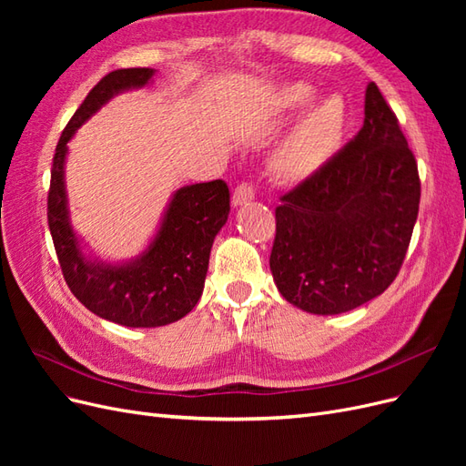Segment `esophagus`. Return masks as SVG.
Wrapping results in <instances>:
<instances>
[{
    "label": "esophagus",
    "instance_id": "34e87169",
    "mask_svg": "<svg viewBox=\"0 0 466 466\" xmlns=\"http://www.w3.org/2000/svg\"><path fill=\"white\" fill-rule=\"evenodd\" d=\"M255 198V188L248 182H241V185H237V188L233 190V204L235 206H243L247 202H250Z\"/></svg>",
    "mask_w": 466,
    "mask_h": 466
}]
</instances>
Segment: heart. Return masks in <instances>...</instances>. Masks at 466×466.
I'll list each match as a JSON object with an SVG mask.
<instances>
[{"label": "heart", "instance_id": "b5f03b06", "mask_svg": "<svg viewBox=\"0 0 466 466\" xmlns=\"http://www.w3.org/2000/svg\"><path fill=\"white\" fill-rule=\"evenodd\" d=\"M317 96L319 91L313 86L295 81L279 91L278 108L291 116L301 115L317 101ZM346 124L348 108L342 98H322L281 139L270 157V171L288 182H301L313 177L340 149Z\"/></svg>", "mask_w": 466, "mask_h": 466}]
</instances>
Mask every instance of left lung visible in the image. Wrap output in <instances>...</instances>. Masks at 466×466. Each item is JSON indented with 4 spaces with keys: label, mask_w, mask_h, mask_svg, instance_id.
Here are the masks:
<instances>
[{
    "label": "left lung",
    "mask_w": 466,
    "mask_h": 466,
    "mask_svg": "<svg viewBox=\"0 0 466 466\" xmlns=\"http://www.w3.org/2000/svg\"><path fill=\"white\" fill-rule=\"evenodd\" d=\"M270 270L286 301L313 315L351 311L397 278L420 208V177L399 118L375 83L354 139L281 196Z\"/></svg>",
    "instance_id": "left-lung-1"
}]
</instances>
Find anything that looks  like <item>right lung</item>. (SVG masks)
Here are the masks:
<instances>
[{
  "mask_svg": "<svg viewBox=\"0 0 466 466\" xmlns=\"http://www.w3.org/2000/svg\"><path fill=\"white\" fill-rule=\"evenodd\" d=\"M153 74L151 67L116 69L96 83L56 146L48 190V228L67 288L96 317L132 329L163 327L192 311L204 289L211 245L229 216V188L221 178L182 187L144 255L126 264L83 257L66 198L67 142L112 96L147 86Z\"/></svg>",
  "mask_w": 466,
  "mask_h": 466,
  "instance_id": "right-lung-1",
  "label": "right lung"
}]
</instances>
